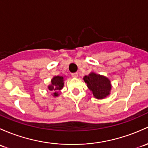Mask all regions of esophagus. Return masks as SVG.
<instances>
[{"instance_id":"esophagus-1","label":"esophagus","mask_w":148,"mask_h":148,"mask_svg":"<svg viewBox=\"0 0 148 148\" xmlns=\"http://www.w3.org/2000/svg\"><path fill=\"white\" fill-rule=\"evenodd\" d=\"M71 77H74V78H77V77H78V74H77V72H76V73H72V74H71Z\"/></svg>"}]
</instances>
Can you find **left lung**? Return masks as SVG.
<instances>
[{
    "instance_id": "left-lung-1",
    "label": "left lung",
    "mask_w": 148,
    "mask_h": 148,
    "mask_svg": "<svg viewBox=\"0 0 148 148\" xmlns=\"http://www.w3.org/2000/svg\"><path fill=\"white\" fill-rule=\"evenodd\" d=\"M84 80L88 89L92 91L93 95L96 99H103L110 94L111 82L107 77L92 72L88 76H85Z\"/></svg>"
}]
</instances>
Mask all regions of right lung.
<instances>
[{"instance_id": "right-lung-1", "label": "right lung", "mask_w": 148, "mask_h": 148, "mask_svg": "<svg viewBox=\"0 0 148 148\" xmlns=\"http://www.w3.org/2000/svg\"><path fill=\"white\" fill-rule=\"evenodd\" d=\"M64 78L60 76H56L51 81V85L48 86L49 91L53 92V96H58V91L63 88Z\"/></svg>"}]
</instances>
